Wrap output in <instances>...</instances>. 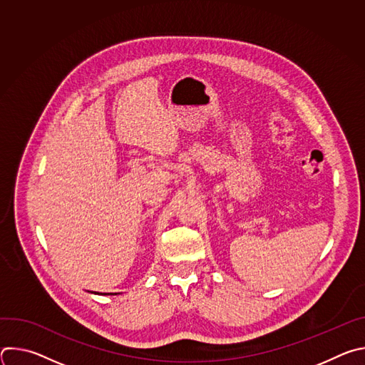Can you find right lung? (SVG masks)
I'll use <instances>...</instances> for the list:
<instances>
[{"label":"right lung","instance_id":"right-lung-1","mask_svg":"<svg viewBox=\"0 0 365 365\" xmlns=\"http://www.w3.org/2000/svg\"><path fill=\"white\" fill-rule=\"evenodd\" d=\"M91 293H95V294H120V293H98V292H91Z\"/></svg>","mask_w":365,"mask_h":365}]
</instances>
